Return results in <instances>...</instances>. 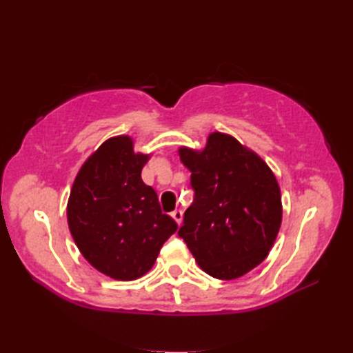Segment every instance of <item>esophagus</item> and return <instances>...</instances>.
Masks as SVG:
<instances>
[{
    "label": "esophagus",
    "mask_w": 353,
    "mask_h": 353,
    "mask_svg": "<svg viewBox=\"0 0 353 353\" xmlns=\"http://www.w3.org/2000/svg\"><path fill=\"white\" fill-rule=\"evenodd\" d=\"M171 216H172V219H174V221H176L177 224H181V223H182L183 214H182V211H179V209H176V211L171 212Z\"/></svg>",
    "instance_id": "obj_1"
}]
</instances>
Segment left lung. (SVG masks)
<instances>
[{"instance_id": "8db88e82", "label": "left lung", "mask_w": 353, "mask_h": 353, "mask_svg": "<svg viewBox=\"0 0 353 353\" xmlns=\"http://www.w3.org/2000/svg\"><path fill=\"white\" fill-rule=\"evenodd\" d=\"M179 154L194 190L179 236L209 276H244L267 258L281 228L274 174L258 154L219 132L208 138L203 152L183 147Z\"/></svg>"}]
</instances>
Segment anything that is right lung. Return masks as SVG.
<instances>
[{
    "mask_svg": "<svg viewBox=\"0 0 353 353\" xmlns=\"http://www.w3.org/2000/svg\"><path fill=\"white\" fill-rule=\"evenodd\" d=\"M148 156L133 152L129 137L103 142L71 188L68 226L94 268L117 281H133L153 267L177 223L162 214L157 194L141 179Z\"/></svg>",
    "mask_w": 353,
    "mask_h": 353,
    "instance_id": "obj_1",
    "label": "right lung"
}]
</instances>
